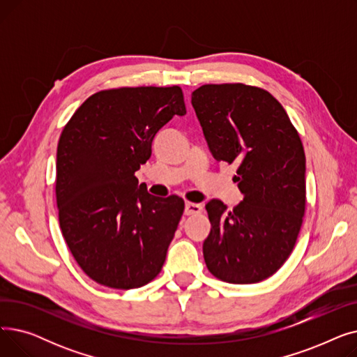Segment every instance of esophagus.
<instances>
[{"instance_id": "esophagus-1", "label": "esophagus", "mask_w": 357, "mask_h": 357, "mask_svg": "<svg viewBox=\"0 0 357 357\" xmlns=\"http://www.w3.org/2000/svg\"><path fill=\"white\" fill-rule=\"evenodd\" d=\"M202 211V205L195 202H186L185 204V214L186 215H195Z\"/></svg>"}]
</instances>
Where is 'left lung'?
<instances>
[{
  "mask_svg": "<svg viewBox=\"0 0 357 357\" xmlns=\"http://www.w3.org/2000/svg\"><path fill=\"white\" fill-rule=\"evenodd\" d=\"M191 102L213 156L237 165L243 201L229 211L205 205L211 222L205 265L229 284H257L276 273L296 243L305 213L304 146L271 93L245 84H205Z\"/></svg>",
  "mask_w": 357,
  "mask_h": 357,
  "instance_id": "left-lung-1",
  "label": "left lung"
}]
</instances>
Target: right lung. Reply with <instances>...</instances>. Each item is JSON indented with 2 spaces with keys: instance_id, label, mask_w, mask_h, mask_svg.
<instances>
[{
  "instance_id": "1",
  "label": "right lung",
  "mask_w": 357,
  "mask_h": 357,
  "mask_svg": "<svg viewBox=\"0 0 357 357\" xmlns=\"http://www.w3.org/2000/svg\"><path fill=\"white\" fill-rule=\"evenodd\" d=\"M185 112L178 85L123 86L92 93L65 124L54 181L59 226L97 284L135 289L162 271L185 202L150 195L135 174L158 131Z\"/></svg>"
}]
</instances>
